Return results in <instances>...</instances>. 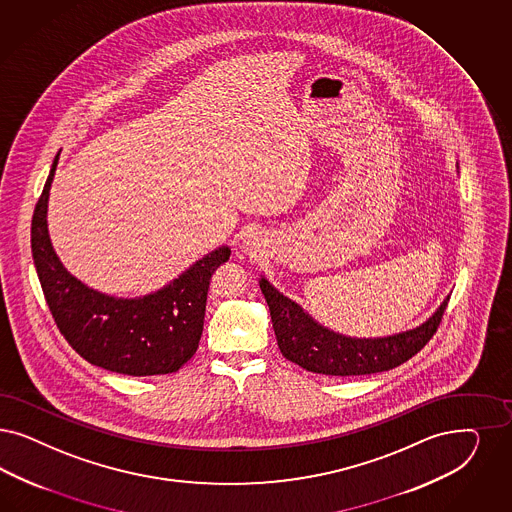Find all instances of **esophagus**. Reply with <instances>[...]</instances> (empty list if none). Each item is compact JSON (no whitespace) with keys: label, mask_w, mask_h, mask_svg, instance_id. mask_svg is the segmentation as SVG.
<instances>
[{"label":"esophagus","mask_w":512,"mask_h":512,"mask_svg":"<svg viewBox=\"0 0 512 512\" xmlns=\"http://www.w3.org/2000/svg\"><path fill=\"white\" fill-rule=\"evenodd\" d=\"M242 249L247 253H257L259 251V240L253 234H247L246 238L242 240Z\"/></svg>","instance_id":"1"}]
</instances>
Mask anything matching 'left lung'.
<instances>
[{
  "label": "left lung",
  "instance_id": "1",
  "mask_svg": "<svg viewBox=\"0 0 512 512\" xmlns=\"http://www.w3.org/2000/svg\"><path fill=\"white\" fill-rule=\"evenodd\" d=\"M261 291L270 308L272 327L285 359L325 376H361L389 371L408 361L437 333L448 297L422 325L395 335L357 338L321 325L299 302L280 293L261 276Z\"/></svg>",
  "mask_w": 512,
  "mask_h": 512
}]
</instances>
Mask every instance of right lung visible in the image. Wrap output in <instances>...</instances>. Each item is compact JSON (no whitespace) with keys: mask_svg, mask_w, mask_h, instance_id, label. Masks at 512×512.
Returning <instances> with one entry per match:
<instances>
[{"mask_svg":"<svg viewBox=\"0 0 512 512\" xmlns=\"http://www.w3.org/2000/svg\"><path fill=\"white\" fill-rule=\"evenodd\" d=\"M37 200L32 219V255L45 299L60 333L90 365L128 376L177 372L193 357L206 314L212 274L227 263L221 246L183 270L172 282L141 297H115L77 280L54 251L47 210L54 172Z\"/></svg>","mask_w":512,"mask_h":512,"instance_id":"add662e5","label":"right lung"}]
</instances>
